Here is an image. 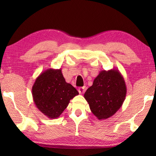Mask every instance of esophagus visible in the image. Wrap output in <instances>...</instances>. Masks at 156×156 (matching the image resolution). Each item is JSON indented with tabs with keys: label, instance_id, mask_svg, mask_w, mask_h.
<instances>
[{
	"label": "esophagus",
	"instance_id": "1",
	"mask_svg": "<svg viewBox=\"0 0 156 156\" xmlns=\"http://www.w3.org/2000/svg\"><path fill=\"white\" fill-rule=\"evenodd\" d=\"M85 87H80L78 89V92L80 94H83L84 93V91H85Z\"/></svg>",
	"mask_w": 156,
	"mask_h": 156
}]
</instances>
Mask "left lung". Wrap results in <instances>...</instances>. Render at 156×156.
<instances>
[{"mask_svg":"<svg viewBox=\"0 0 156 156\" xmlns=\"http://www.w3.org/2000/svg\"><path fill=\"white\" fill-rule=\"evenodd\" d=\"M126 87L119 70L101 71L84 94L91 112L98 120L112 117L125 101Z\"/></svg>","mask_w":156,"mask_h":156,"instance_id":"obj_1","label":"left lung"}]
</instances>
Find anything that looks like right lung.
I'll return each mask as SVG.
<instances>
[{"label": "right lung", "mask_w": 156, "mask_h": 156, "mask_svg": "<svg viewBox=\"0 0 156 156\" xmlns=\"http://www.w3.org/2000/svg\"><path fill=\"white\" fill-rule=\"evenodd\" d=\"M34 104L50 119H56L67 108L70 100L79 94L67 83L61 69H48L36 78L31 89Z\"/></svg>", "instance_id": "right-lung-1"}]
</instances>
